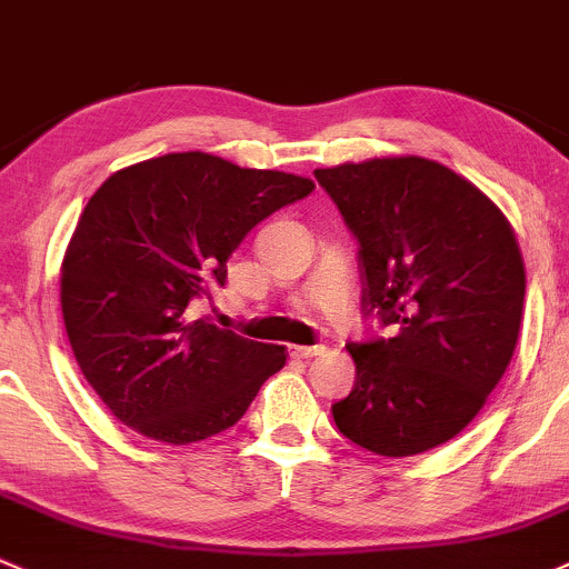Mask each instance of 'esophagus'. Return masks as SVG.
Instances as JSON below:
<instances>
[{
	"mask_svg": "<svg viewBox=\"0 0 569 569\" xmlns=\"http://www.w3.org/2000/svg\"><path fill=\"white\" fill-rule=\"evenodd\" d=\"M326 348L323 345H292L290 348V356H296V359H315V356H323Z\"/></svg>",
	"mask_w": 569,
	"mask_h": 569,
	"instance_id": "34e87169",
	"label": "esophagus"
}]
</instances>
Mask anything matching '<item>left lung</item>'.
I'll use <instances>...</instances> for the list:
<instances>
[{"label": "left lung", "instance_id": "8db88e82", "mask_svg": "<svg viewBox=\"0 0 569 569\" xmlns=\"http://www.w3.org/2000/svg\"><path fill=\"white\" fill-rule=\"evenodd\" d=\"M359 241L365 315L389 337L350 342L356 386L331 413L383 458L441 447L482 411L512 361L526 268L507 216L419 156L315 169Z\"/></svg>", "mask_w": 569, "mask_h": 569}]
</instances>
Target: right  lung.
<instances>
[{
    "mask_svg": "<svg viewBox=\"0 0 569 569\" xmlns=\"http://www.w3.org/2000/svg\"><path fill=\"white\" fill-rule=\"evenodd\" d=\"M312 189L191 150L120 169L90 197L62 260V318L87 383L122 425L174 447L204 441L282 370V345L186 309L227 282L251 227Z\"/></svg>",
    "mask_w": 569,
    "mask_h": 569,
    "instance_id": "add662e5",
    "label": "right lung"
}]
</instances>
